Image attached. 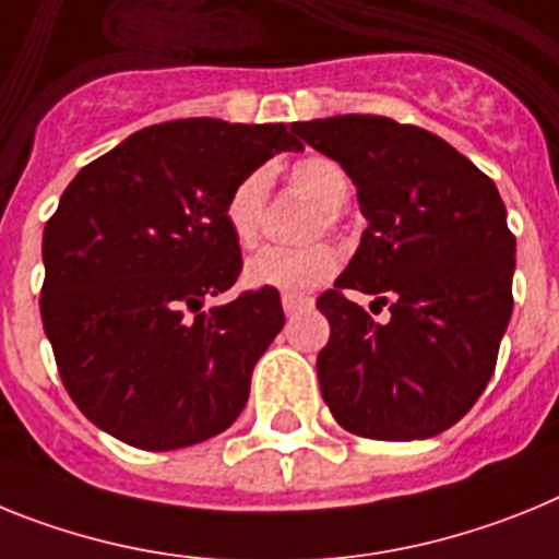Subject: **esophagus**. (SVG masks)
<instances>
[{"mask_svg": "<svg viewBox=\"0 0 559 559\" xmlns=\"http://www.w3.org/2000/svg\"><path fill=\"white\" fill-rule=\"evenodd\" d=\"M281 307H284L286 314H295L300 312V309L312 307V300L304 298V295H284V298H281Z\"/></svg>", "mask_w": 559, "mask_h": 559, "instance_id": "obj_1", "label": "esophagus"}]
</instances>
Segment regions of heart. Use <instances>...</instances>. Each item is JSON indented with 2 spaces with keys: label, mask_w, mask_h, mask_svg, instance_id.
<instances>
[{
  "label": "heart",
  "mask_w": 559,
  "mask_h": 559,
  "mask_svg": "<svg viewBox=\"0 0 559 559\" xmlns=\"http://www.w3.org/2000/svg\"><path fill=\"white\" fill-rule=\"evenodd\" d=\"M289 182L318 202L323 211V227L332 230L337 211L348 202L352 182L346 168L332 157L312 154L289 168ZM266 193H270V171L255 168L230 188L225 199V225L236 245L252 247L261 236ZM337 270V252L329 245H309L289 250V247H264L245 264L247 286L255 289H275L284 295L309 293Z\"/></svg>",
  "instance_id": "1"
}]
</instances>
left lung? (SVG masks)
<instances>
[{
    "mask_svg": "<svg viewBox=\"0 0 559 559\" xmlns=\"http://www.w3.org/2000/svg\"><path fill=\"white\" fill-rule=\"evenodd\" d=\"M295 132L346 168L368 222L318 298L332 326L318 354L320 394L348 433L439 436L484 394L512 318L514 236L501 193L419 126L337 115ZM352 288L373 294L389 318L373 324Z\"/></svg>",
    "mask_w": 559,
    "mask_h": 559,
    "instance_id": "left-lung-1",
    "label": "left lung"
}]
</instances>
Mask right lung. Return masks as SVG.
I'll use <instances>...</instances> for the list:
<instances>
[{
	"label": "right lung",
	"mask_w": 559,
	"mask_h": 559,
	"mask_svg": "<svg viewBox=\"0 0 559 559\" xmlns=\"http://www.w3.org/2000/svg\"><path fill=\"white\" fill-rule=\"evenodd\" d=\"M295 126L188 118L140 129L78 171L45 227L41 320L81 414L140 450H179L245 411L284 329L275 289L202 312L236 284L225 199Z\"/></svg>",
	"instance_id": "add662e5"
}]
</instances>
